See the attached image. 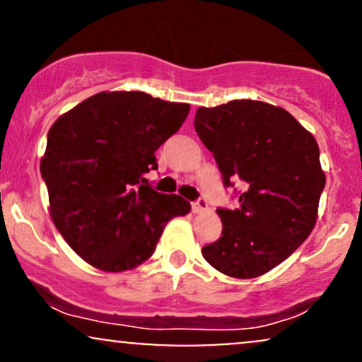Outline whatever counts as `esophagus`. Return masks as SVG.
Here are the masks:
<instances>
[{"instance_id":"esophagus-1","label":"esophagus","mask_w":362,"mask_h":362,"mask_svg":"<svg viewBox=\"0 0 362 362\" xmlns=\"http://www.w3.org/2000/svg\"><path fill=\"white\" fill-rule=\"evenodd\" d=\"M209 209V207H207V201L204 197H201V199H197V201L194 202L192 204V211L195 214H202V213H206V211Z\"/></svg>"}]
</instances>
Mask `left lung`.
Segmentation results:
<instances>
[{"mask_svg": "<svg viewBox=\"0 0 362 362\" xmlns=\"http://www.w3.org/2000/svg\"><path fill=\"white\" fill-rule=\"evenodd\" d=\"M194 127L223 184L243 185L236 209H218L223 235L202 257L216 271L253 279L308 238L325 187L313 136L288 110L259 100L199 107Z\"/></svg>", "mask_w": 362, "mask_h": 362, "instance_id": "1", "label": "left lung"}]
</instances>
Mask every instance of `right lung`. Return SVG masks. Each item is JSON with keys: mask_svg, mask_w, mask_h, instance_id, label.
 <instances>
[{"mask_svg": "<svg viewBox=\"0 0 362 362\" xmlns=\"http://www.w3.org/2000/svg\"><path fill=\"white\" fill-rule=\"evenodd\" d=\"M189 110L143 91H102L49 129L40 173L52 223L90 265L136 269L153 255L165 224L190 211V202L156 192L146 178L158 168L155 151Z\"/></svg>", "mask_w": 362, "mask_h": 362, "instance_id": "1", "label": "right lung"}]
</instances>
